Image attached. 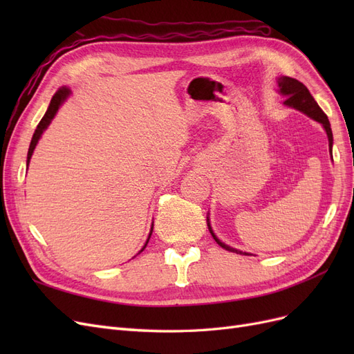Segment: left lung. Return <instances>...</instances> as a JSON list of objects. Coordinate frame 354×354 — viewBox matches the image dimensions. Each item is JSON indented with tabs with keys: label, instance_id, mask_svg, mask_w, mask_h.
<instances>
[{
	"label": "left lung",
	"instance_id": "1",
	"mask_svg": "<svg viewBox=\"0 0 354 354\" xmlns=\"http://www.w3.org/2000/svg\"><path fill=\"white\" fill-rule=\"evenodd\" d=\"M277 84H279V88H281V93L283 95H286V100H285V104L286 106H291V108H295L298 111L304 112L306 115H308L310 118H313L315 121L320 122L324 125V128L326 130V134H328V140H329V147H330V153H332V130H330V124H329V120L326 113L320 109V106L316 103V100L313 99V95L310 94L308 88L306 87V85L303 82H299L298 80L295 78H289V77H281L279 80H277ZM208 229L212 234L214 241H216L221 248H224L226 251H230V252H236V254H243V255H250L248 252H242V251H238L234 248H230L229 245L220 242L216 234L212 233L211 230V226L208 223Z\"/></svg>",
	"mask_w": 354,
	"mask_h": 354
}]
</instances>
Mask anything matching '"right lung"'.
Listing matches in <instances>:
<instances>
[{
	"label": "right lung",
	"mask_w": 354,
	"mask_h": 354,
	"mask_svg": "<svg viewBox=\"0 0 354 354\" xmlns=\"http://www.w3.org/2000/svg\"><path fill=\"white\" fill-rule=\"evenodd\" d=\"M69 94H71V90H69L68 87H60V88L55 93V95H53V99H51V102H50V106H48V109H47L46 115L42 116V120L39 121V124H38V127H37V130H35L34 136H32V140H30V145H29V151H28V164H29L32 153H34V149H35V146H37V143H38V140H39L41 134L44 133L46 128L50 125L51 120H53V118H55L56 112L59 111L60 104L66 100V97H68ZM151 234H152V230H151ZM151 234H149V238H151ZM147 242H149V239H147ZM147 242H146V245H147ZM146 245H145V248H146ZM145 248H143V250H145ZM143 250H142V251H143Z\"/></svg>",
	"instance_id": "right-lung-1"
}]
</instances>
